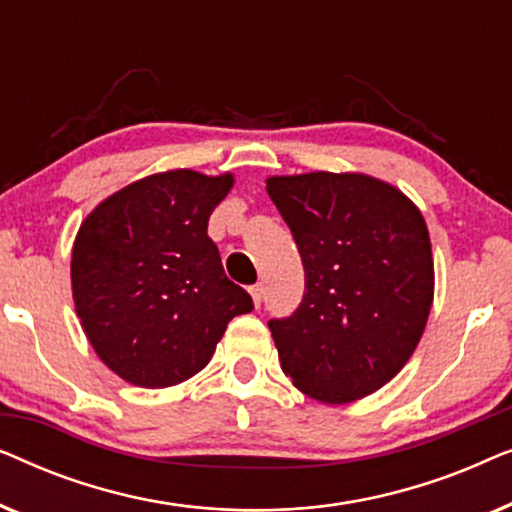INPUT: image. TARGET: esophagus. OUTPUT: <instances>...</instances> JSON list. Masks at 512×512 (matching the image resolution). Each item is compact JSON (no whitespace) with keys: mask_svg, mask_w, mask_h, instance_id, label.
<instances>
[{"mask_svg":"<svg viewBox=\"0 0 512 512\" xmlns=\"http://www.w3.org/2000/svg\"><path fill=\"white\" fill-rule=\"evenodd\" d=\"M249 293H251V298H254V305L258 307L261 305V300H263V284H254L249 289Z\"/></svg>","mask_w":512,"mask_h":512,"instance_id":"34e87169","label":"esophagus"}]
</instances>
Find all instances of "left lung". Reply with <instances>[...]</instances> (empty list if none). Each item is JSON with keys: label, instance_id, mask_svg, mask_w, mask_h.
Wrapping results in <instances>:
<instances>
[{"label": "left lung", "instance_id": "obj_1", "mask_svg": "<svg viewBox=\"0 0 512 512\" xmlns=\"http://www.w3.org/2000/svg\"><path fill=\"white\" fill-rule=\"evenodd\" d=\"M265 184L305 268L298 310L268 321L284 375L321 403L373 394L408 363L431 312L422 212L396 186L359 172Z\"/></svg>", "mask_w": 512, "mask_h": 512}]
</instances>
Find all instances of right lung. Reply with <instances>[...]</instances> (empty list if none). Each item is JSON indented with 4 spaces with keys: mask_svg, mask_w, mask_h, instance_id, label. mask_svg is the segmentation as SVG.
<instances>
[{
    "mask_svg": "<svg viewBox=\"0 0 512 512\" xmlns=\"http://www.w3.org/2000/svg\"><path fill=\"white\" fill-rule=\"evenodd\" d=\"M233 174H151L102 200L72 249V293L104 366L135 387L163 389L200 373L228 321L254 310L223 272L207 235Z\"/></svg>",
    "mask_w": 512,
    "mask_h": 512,
    "instance_id": "obj_1",
    "label": "right lung"
}]
</instances>
